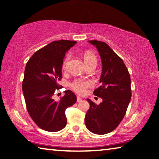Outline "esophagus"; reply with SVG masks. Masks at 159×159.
I'll list each match as a JSON object with an SVG mask.
<instances>
[{
  "label": "esophagus",
  "instance_id": "1",
  "mask_svg": "<svg viewBox=\"0 0 159 159\" xmlns=\"http://www.w3.org/2000/svg\"><path fill=\"white\" fill-rule=\"evenodd\" d=\"M82 101V99L81 98L79 97V96L77 97V101L78 102V103H79V102H81Z\"/></svg>",
  "mask_w": 159,
  "mask_h": 159
}]
</instances>
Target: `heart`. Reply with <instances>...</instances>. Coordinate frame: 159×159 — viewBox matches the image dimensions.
<instances>
[{
	"mask_svg": "<svg viewBox=\"0 0 159 159\" xmlns=\"http://www.w3.org/2000/svg\"><path fill=\"white\" fill-rule=\"evenodd\" d=\"M70 55H67L63 61L62 66L64 69H66L67 63H68ZM84 60L86 64L91 62H97L96 56L93 53H86L84 54ZM93 82L90 80H75L70 83V88L79 95H83L86 93L88 88L92 86Z\"/></svg>",
	"mask_w": 159,
	"mask_h": 159,
	"instance_id": "1",
	"label": "heart"
}]
</instances>
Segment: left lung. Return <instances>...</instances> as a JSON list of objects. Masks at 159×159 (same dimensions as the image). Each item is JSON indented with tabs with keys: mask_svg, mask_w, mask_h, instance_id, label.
I'll use <instances>...</instances> for the list:
<instances>
[{
	"mask_svg": "<svg viewBox=\"0 0 159 159\" xmlns=\"http://www.w3.org/2000/svg\"><path fill=\"white\" fill-rule=\"evenodd\" d=\"M89 43L97 48L101 58V85L93 94L101 97L103 102L95 105L88 99L90 108L84 122L93 133L105 134L116 129L125 116L132 96L131 80L123 60L106 43L98 40Z\"/></svg>",
	"mask_w": 159,
	"mask_h": 159,
	"instance_id": "obj_1",
	"label": "left lung"
}]
</instances>
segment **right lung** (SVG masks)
Instances as JSON below:
<instances>
[{"mask_svg": "<svg viewBox=\"0 0 159 159\" xmlns=\"http://www.w3.org/2000/svg\"><path fill=\"white\" fill-rule=\"evenodd\" d=\"M76 41H53L36 51L26 64L22 90L26 107L30 117L40 129L58 132L66 127L65 111L77 101L71 90L56 101V90L62 78V64L65 53L76 44Z\"/></svg>", "mask_w": 159, "mask_h": 159, "instance_id": "obj_1", "label": "right lung"}]
</instances>
